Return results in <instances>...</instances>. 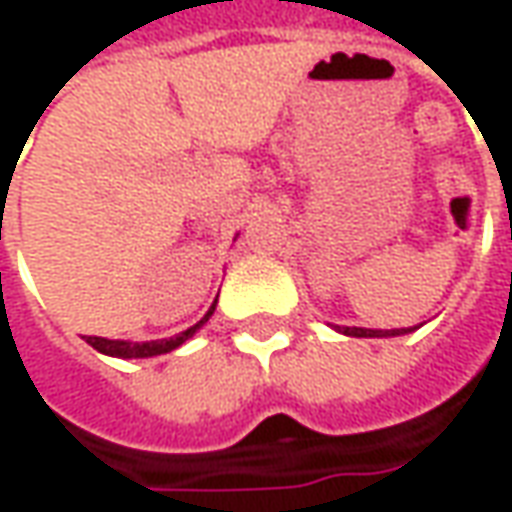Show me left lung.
Segmentation results:
<instances>
[{
  "instance_id": "8db88e82",
  "label": "left lung",
  "mask_w": 512,
  "mask_h": 512,
  "mask_svg": "<svg viewBox=\"0 0 512 512\" xmlns=\"http://www.w3.org/2000/svg\"><path fill=\"white\" fill-rule=\"evenodd\" d=\"M337 331H343L348 337H398V334H410L412 329H357V326H337Z\"/></svg>"
}]
</instances>
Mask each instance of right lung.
<instances>
[{"label": "right lung", "mask_w": 512, "mask_h": 512, "mask_svg": "<svg viewBox=\"0 0 512 512\" xmlns=\"http://www.w3.org/2000/svg\"><path fill=\"white\" fill-rule=\"evenodd\" d=\"M214 306L217 301L211 303V309L206 312L203 320H197L192 329L181 331L178 337H169V340H150V343H130V340H105V337H86V343L91 348H97L100 354H108V357H119V359H144V357H158V354H169L175 351L178 345H183L192 334H195L211 315H214Z\"/></svg>", "instance_id": "right-lung-1"}]
</instances>
